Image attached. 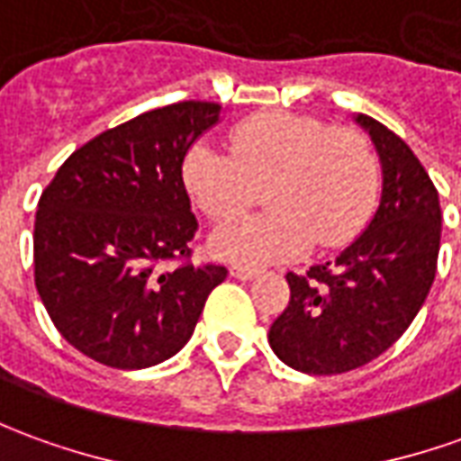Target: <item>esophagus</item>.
I'll list each match as a JSON object with an SVG mask.
<instances>
[{
	"label": "esophagus",
	"instance_id": "esophagus-1",
	"mask_svg": "<svg viewBox=\"0 0 461 461\" xmlns=\"http://www.w3.org/2000/svg\"><path fill=\"white\" fill-rule=\"evenodd\" d=\"M230 275L234 280H252V277H257V270L255 267H244V265H234Z\"/></svg>",
	"mask_w": 461,
	"mask_h": 461
}]
</instances>
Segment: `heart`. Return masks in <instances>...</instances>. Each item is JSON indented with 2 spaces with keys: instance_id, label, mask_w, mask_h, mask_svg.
I'll return each instance as SVG.
<instances>
[{
  "instance_id": "heart-1",
  "label": "heart",
  "mask_w": 461,
  "mask_h": 461,
  "mask_svg": "<svg viewBox=\"0 0 461 461\" xmlns=\"http://www.w3.org/2000/svg\"><path fill=\"white\" fill-rule=\"evenodd\" d=\"M191 199L214 221L240 214L265 189L267 214L221 224L209 247L219 259L259 267L310 247L348 244L368 221L378 164L361 133L287 111L257 113L230 136V153L194 143L181 164Z\"/></svg>"
}]
</instances>
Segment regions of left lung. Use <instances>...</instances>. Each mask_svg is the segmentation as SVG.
<instances>
[{"label": "left lung", "mask_w": 461, "mask_h": 461, "mask_svg": "<svg viewBox=\"0 0 461 461\" xmlns=\"http://www.w3.org/2000/svg\"><path fill=\"white\" fill-rule=\"evenodd\" d=\"M353 121L374 143L381 196L333 262L287 275L290 303L267 338L275 356L303 374H346L378 358L411 325L437 272L441 212L431 178L386 125L361 113Z\"/></svg>", "instance_id": "1"}]
</instances>
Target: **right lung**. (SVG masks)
I'll return each mask as SVG.
<instances>
[{
	"instance_id": "right-lung-1",
	"label": "right lung",
	"mask_w": 461,
	"mask_h": 461,
	"mask_svg": "<svg viewBox=\"0 0 461 461\" xmlns=\"http://www.w3.org/2000/svg\"><path fill=\"white\" fill-rule=\"evenodd\" d=\"M221 105L184 100L100 133L59 166L34 217V285L50 318L87 358L136 371L189 343L219 265L191 255L196 217L181 164Z\"/></svg>"
}]
</instances>
